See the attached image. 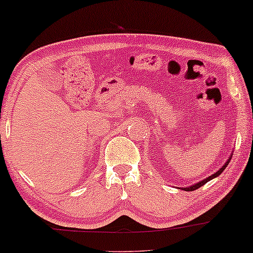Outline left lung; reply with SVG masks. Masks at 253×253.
Wrapping results in <instances>:
<instances>
[{
  "label": "left lung",
  "instance_id": "left-lung-1",
  "mask_svg": "<svg viewBox=\"0 0 253 253\" xmlns=\"http://www.w3.org/2000/svg\"><path fill=\"white\" fill-rule=\"evenodd\" d=\"M233 155V154H232ZM232 155H230L229 156V158H228V161H227L226 163H224L223 166H222V167L218 169L217 171H216L215 174H212V175H210V176H208V177H205V179H203L202 180V181H199V182H197V184H194V185H191V186H188V187H182L184 188V191H194V190H197V188H199V187H202V186L203 185H205L207 184L208 181H210V180H212L213 177H217L218 175H220V174L222 173V171L224 170V169H226V167L227 166H228V163L230 162V158H232Z\"/></svg>",
  "mask_w": 253,
  "mask_h": 253
}]
</instances>
